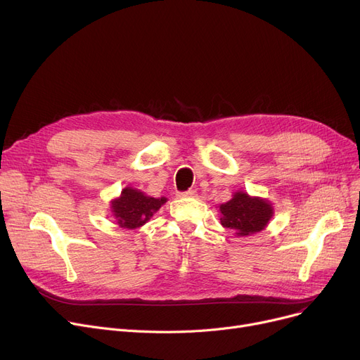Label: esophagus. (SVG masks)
<instances>
[{
  "label": "esophagus",
  "mask_w": 360,
  "mask_h": 360,
  "mask_svg": "<svg viewBox=\"0 0 360 360\" xmlns=\"http://www.w3.org/2000/svg\"><path fill=\"white\" fill-rule=\"evenodd\" d=\"M197 191L195 190H188V191H185V193H181L178 197H181V198H197Z\"/></svg>",
  "instance_id": "obj_1"
}]
</instances>
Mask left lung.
Instances as JSON below:
<instances>
[{
	"instance_id": "1",
	"label": "left lung",
	"mask_w": 360,
	"mask_h": 360,
	"mask_svg": "<svg viewBox=\"0 0 360 360\" xmlns=\"http://www.w3.org/2000/svg\"><path fill=\"white\" fill-rule=\"evenodd\" d=\"M220 221L236 236H250L267 228L274 214L267 198L252 197L245 191L233 193L228 202L219 205Z\"/></svg>"
}]
</instances>
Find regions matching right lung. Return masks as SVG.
Returning <instances> with one entry per match:
<instances>
[{
  "instance_id": "add662e5",
  "label": "right lung",
  "mask_w": 360,
  "mask_h": 360,
  "mask_svg": "<svg viewBox=\"0 0 360 360\" xmlns=\"http://www.w3.org/2000/svg\"><path fill=\"white\" fill-rule=\"evenodd\" d=\"M167 198L146 195L137 188L125 186L121 195L110 201V213L124 229H137L146 224Z\"/></svg>"
}]
</instances>
